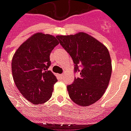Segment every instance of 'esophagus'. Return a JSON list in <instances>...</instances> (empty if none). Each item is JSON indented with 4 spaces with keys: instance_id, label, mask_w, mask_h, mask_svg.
<instances>
[{
    "instance_id": "obj_1",
    "label": "esophagus",
    "mask_w": 131,
    "mask_h": 131,
    "mask_svg": "<svg viewBox=\"0 0 131 131\" xmlns=\"http://www.w3.org/2000/svg\"><path fill=\"white\" fill-rule=\"evenodd\" d=\"M58 77H60V79H63L64 77V74H58Z\"/></svg>"
}]
</instances>
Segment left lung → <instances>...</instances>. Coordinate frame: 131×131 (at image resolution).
Masks as SVG:
<instances>
[{
  "instance_id": "8db88e82",
  "label": "left lung",
  "mask_w": 131,
  "mask_h": 131,
  "mask_svg": "<svg viewBox=\"0 0 131 131\" xmlns=\"http://www.w3.org/2000/svg\"><path fill=\"white\" fill-rule=\"evenodd\" d=\"M56 38L72 58L75 72L80 71V77L67 85L70 98L83 107L94 104L104 95L111 78L112 68L108 49L84 32Z\"/></svg>"
}]
</instances>
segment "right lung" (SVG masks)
Masks as SVG:
<instances>
[{
    "label": "right lung",
    "instance_id": "obj_1",
    "mask_svg": "<svg viewBox=\"0 0 131 131\" xmlns=\"http://www.w3.org/2000/svg\"><path fill=\"white\" fill-rule=\"evenodd\" d=\"M59 44L57 38L36 33L19 46L12 60L15 83L21 95L33 104H43L50 98L56 77L48 69L50 54Z\"/></svg>",
    "mask_w": 131,
    "mask_h": 131
}]
</instances>
